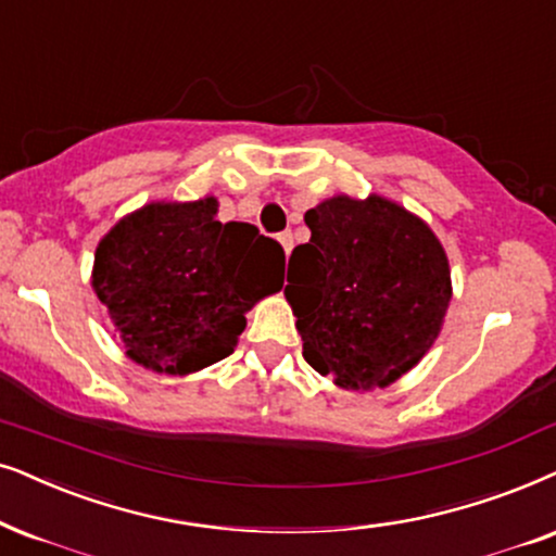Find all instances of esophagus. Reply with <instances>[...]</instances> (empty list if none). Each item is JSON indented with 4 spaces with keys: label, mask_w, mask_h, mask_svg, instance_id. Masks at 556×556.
Returning <instances> with one entry per match:
<instances>
[{
    "label": "esophagus",
    "mask_w": 556,
    "mask_h": 556,
    "mask_svg": "<svg viewBox=\"0 0 556 556\" xmlns=\"http://www.w3.org/2000/svg\"><path fill=\"white\" fill-rule=\"evenodd\" d=\"M278 242H280V248H283L286 255H291V250H293V235H291V232H280V235H278Z\"/></svg>",
    "instance_id": "34e87169"
}]
</instances>
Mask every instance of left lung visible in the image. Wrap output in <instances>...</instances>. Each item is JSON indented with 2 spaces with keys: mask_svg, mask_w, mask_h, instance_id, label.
<instances>
[{
  "mask_svg": "<svg viewBox=\"0 0 556 556\" xmlns=\"http://www.w3.org/2000/svg\"><path fill=\"white\" fill-rule=\"evenodd\" d=\"M312 240L288 261L286 299L304 359L348 391L386 388L427 355L452 299L427 222L378 193L308 208Z\"/></svg>",
  "mask_w": 556,
  "mask_h": 556,
  "instance_id": "8db88e82",
  "label": "left lung"
}]
</instances>
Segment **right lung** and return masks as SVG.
<instances>
[{"label": "right lung", "mask_w": 556, "mask_h": 556, "mask_svg": "<svg viewBox=\"0 0 556 556\" xmlns=\"http://www.w3.org/2000/svg\"><path fill=\"white\" fill-rule=\"evenodd\" d=\"M216 206L155 201L99 242L91 286L148 370L189 375L232 355L244 314L283 288V248L248 222L222 225Z\"/></svg>", "instance_id": "1"}]
</instances>
